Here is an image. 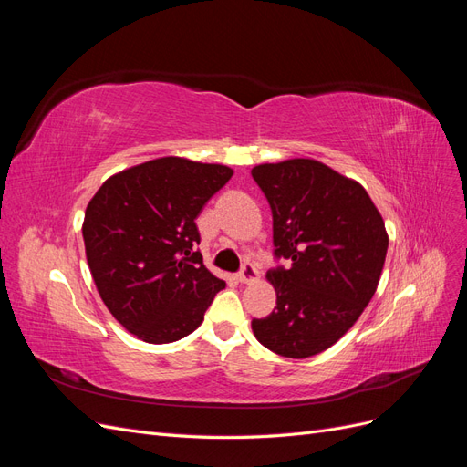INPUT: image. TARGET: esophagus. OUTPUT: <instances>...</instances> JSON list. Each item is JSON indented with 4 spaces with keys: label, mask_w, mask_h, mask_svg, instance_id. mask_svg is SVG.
Segmentation results:
<instances>
[{
    "label": "esophagus",
    "mask_w": 467,
    "mask_h": 467,
    "mask_svg": "<svg viewBox=\"0 0 467 467\" xmlns=\"http://www.w3.org/2000/svg\"><path fill=\"white\" fill-rule=\"evenodd\" d=\"M237 278H239V282H244V285H251V282H255V280L259 278V273H257L255 265H253V263H245V265L242 266V271H239Z\"/></svg>",
    "instance_id": "obj_1"
}]
</instances>
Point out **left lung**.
<instances>
[{
	"instance_id": "8db88e82",
	"label": "left lung",
	"mask_w": 467,
	"mask_h": 467,
	"mask_svg": "<svg viewBox=\"0 0 467 467\" xmlns=\"http://www.w3.org/2000/svg\"><path fill=\"white\" fill-rule=\"evenodd\" d=\"M273 210L275 255L266 273L276 307L251 329L268 350L307 358L335 345L368 306L388 253L384 218L360 182L316 160L251 169Z\"/></svg>"
}]
</instances>
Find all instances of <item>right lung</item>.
<instances>
[{
    "mask_svg": "<svg viewBox=\"0 0 467 467\" xmlns=\"http://www.w3.org/2000/svg\"><path fill=\"white\" fill-rule=\"evenodd\" d=\"M232 175L220 163L169 155L109 177L89 201L81 232L97 292L142 341L187 337L225 286L194 249V220Z\"/></svg>",
    "mask_w": 467,
    "mask_h": 467,
    "instance_id": "obj_1",
    "label": "right lung"
}]
</instances>
